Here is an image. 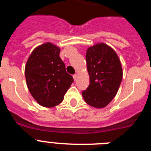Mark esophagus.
<instances>
[{"label":"esophagus","instance_id":"34e87169","mask_svg":"<svg viewBox=\"0 0 151 151\" xmlns=\"http://www.w3.org/2000/svg\"><path fill=\"white\" fill-rule=\"evenodd\" d=\"M77 77H78V76H77V74L73 75V78H74V80H76V79H77Z\"/></svg>","mask_w":151,"mask_h":151}]
</instances>
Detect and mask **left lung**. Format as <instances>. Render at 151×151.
<instances>
[{
  "instance_id": "8db88e82",
  "label": "left lung",
  "mask_w": 151,
  "mask_h": 151,
  "mask_svg": "<svg viewBox=\"0 0 151 151\" xmlns=\"http://www.w3.org/2000/svg\"><path fill=\"white\" fill-rule=\"evenodd\" d=\"M87 70L90 84L82 96L88 104L104 108L115 97L122 79L120 60L111 47L97 43L86 52Z\"/></svg>"
}]
</instances>
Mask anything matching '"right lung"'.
Returning <instances> with one entry per match:
<instances>
[{
	"instance_id": "1",
	"label": "right lung",
	"mask_w": 151,
	"mask_h": 151,
	"mask_svg": "<svg viewBox=\"0 0 151 151\" xmlns=\"http://www.w3.org/2000/svg\"><path fill=\"white\" fill-rule=\"evenodd\" d=\"M60 52L59 47L50 42L39 45L31 53L25 66L29 92L45 107L59 105L74 81L66 73Z\"/></svg>"
}]
</instances>
